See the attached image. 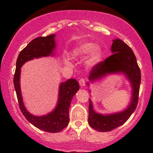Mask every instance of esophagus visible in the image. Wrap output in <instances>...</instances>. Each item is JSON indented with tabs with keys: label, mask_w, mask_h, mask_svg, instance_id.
I'll return each mask as SVG.
<instances>
[{
	"label": "esophagus",
	"mask_w": 153,
	"mask_h": 153,
	"mask_svg": "<svg viewBox=\"0 0 153 153\" xmlns=\"http://www.w3.org/2000/svg\"><path fill=\"white\" fill-rule=\"evenodd\" d=\"M79 84H80V85H81V86L85 85V79L80 78V80H79Z\"/></svg>",
	"instance_id": "esophagus-1"
}]
</instances>
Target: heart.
<instances>
[{
	"label": "heart",
	"mask_w": 153,
	"mask_h": 153,
	"mask_svg": "<svg viewBox=\"0 0 153 153\" xmlns=\"http://www.w3.org/2000/svg\"><path fill=\"white\" fill-rule=\"evenodd\" d=\"M91 53L88 58V63L94 65L97 63L101 59V51L99 47H95L94 44L90 42H85L78 45L75 47L73 54L77 57H82Z\"/></svg>",
	"instance_id": "heart-1"
}]
</instances>
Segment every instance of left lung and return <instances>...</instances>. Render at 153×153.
I'll return each instance as SVG.
<instances>
[{"label":"left lung","instance_id":"left-lung-1","mask_svg":"<svg viewBox=\"0 0 153 153\" xmlns=\"http://www.w3.org/2000/svg\"><path fill=\"white\" fill-rule=\"evenodd\" d=\"M114 54L101 61L91 68L89 80L94 81L107 73L123 72L131 81L132 98L129 107L124 111L114 114L103 116L96 113L91 101L88 107V123L91 127L99 131H108L120 127L128 120L137 106L141 82V72L136 57L131 49L122 40H114L111 45Z\"/></svg>","mask_w":153,"mask_h":153}]
</instances>
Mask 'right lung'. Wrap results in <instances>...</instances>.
I'll return each mask as SVG.
<instances>
[{
    "label": "right lung",
    "mask_w": 153,
    "mask_h": 153,
    "mask_svg": "<svg viewBox=\"0 0 153 153\" xmlns=\"http://www.w3.org/2000/svg\"><path fill=\"white\" fill-rule=\"evenodd\" d=\"M54 35L51 34L47 36H39L34 39L26 45L19 53L16 60V68L13 84L16 93L19 108L25 118L31 124L38 129L47 132H59L68 125L69 123V107L73 96L80 88L78 82L75 79H69L66 82H62L59 87V101L57 106L52 113L43 117H35L29 114L24 107L22 101L20 89L21 68L26 61L48 56L52 53L55 47Z\"/></svg>",
    "instance_id": "right-lung-1"
}]
</instances>
